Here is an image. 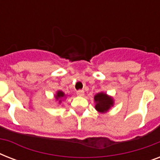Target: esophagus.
<instances>
[{
	"instance_id": "34e87169",
	"label": "esophagus",
	"mask_w": 160,
	"mask_h": 160,
	"mask_svg": "<svg viewBox=\"0 0 160 160\" xmlns=\"http://www.w3.org/2000/svg\"><path fill=\"white\" fill-rule=\"evenodd\" d=\"M76 94H77L79 96H83V95H85V91L83 90H79L76 91Z\"/></svg>"
}]
</instances>
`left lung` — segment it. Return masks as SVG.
I'll return each mask as SVG.
<instances>
[{"mask_svg":"<svg viewBox=\"0 0 160 160\" xmlns=\"http://www.w3.org/2000/svg\"><path fill=\"white\" fill-rule=\"evenodd\" d=\"M94 100L95 102V109L100 113H106L114 105L113 98L105 93H98L95 95Z\"/></svg>","mask_w":160,"mask_h":160,"instance_id":"1","label":"left lung"}]
</instances>
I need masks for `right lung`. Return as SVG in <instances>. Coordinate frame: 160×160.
<instances>
[{"label": "right lung", "mask_w": 160, "mask_h": 160, "mask_svg": "<svg viewBox=\"0 0 160 160\" xmlns=\"http://www.w3.org/2000/svg\"><path fill=\"white\" fill-rule=\"evenodd\" d=\"M55 100H59V102H61V99L64 97H65V93L62 92V91H60V90H59V91H57V93H56V95H55Z\"/></svg>", "instance_id": "1"}]
</instances>
